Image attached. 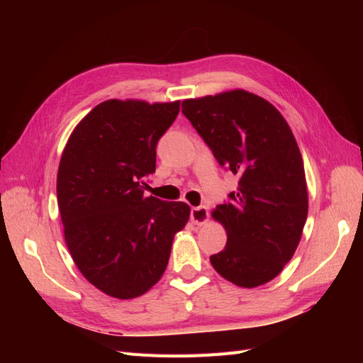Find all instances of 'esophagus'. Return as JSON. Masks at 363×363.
Segmentation results:
<instances>
[{"label":"esophagus","mask_w":363,"mask_h":363,"mask_svg":"<svg viewBox=\"0 0 363 363\" xmlns=\"http://www.w3.org/2000/svg\"><path fill=\"white\" fill-rule=\"evenodd\" d=\"M191 219L192 223L196 225H203L208 221V212L204 206L200 207H192L191 208Z\"/></svg>","instance_id":"1"}]
</instances>
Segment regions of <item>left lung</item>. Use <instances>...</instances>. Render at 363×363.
Here are the masks:
<instances>
[{
	"instance_id": "8db88e82",
	"label": "left lung",
	"mask_w": 363,
	"mask_h": 363,
	"mask_svg": "<svg viewBox=\"0 0 363 363\" xmlns=\"http://www.w3.org/2000/svg\"><path fill=\"white\" fill-rule=\"evenodd\" d=\"M182 112L218 163L239 177L238 191L212 213L227 232L212 267L236 286L265 284L292 259L309 207L291 127L271 103L242 89L184 100Z\"/></svg>"
}]
</instances>
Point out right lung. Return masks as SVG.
I'll return each mask as SVG.
<instances>
[{"instance_id": "1", "label": "right lung", "mask_w": 363, "mask_h": 363, "mask_svg": "<svg viewBox=\"0 0 363 363\" xmlns=\"http://www.w3.org/2000/svg\"><path fill=\"white\" fill-rule=\"evenodd\" d=\"M180 101L107 100L71 133L59 164L57 204L77 268L119 300L145 294L167 269L174 235L189 219L183 201L144 195L156 147Z\"/></svg>"}]
</instances>
